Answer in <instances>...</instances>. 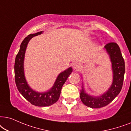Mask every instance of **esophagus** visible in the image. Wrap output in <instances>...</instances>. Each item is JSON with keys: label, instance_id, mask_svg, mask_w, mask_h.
Listing matches in <instances>:
<instances>
[{"label": "esophagus", "instance_id": "34e87169", "mask_svg": "<svg viewBox=\"0 0 131 131\" xmlns=\"http://www.w3.org/2000/svg\"><path fill=\"white\" fill-rule=\"evenodd\" d=\"M80 64L78 63H75L73 64V68H74V69H78L80 68Z\"/></svg>", "mask_w": 131, "mask_h": 131}]
</instances>
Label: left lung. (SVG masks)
Instances as JSON below:
<instances>
[{
	"instance_id": "1",
	"label": "left lung",
	"mask_w": 131,
	"mask_h": 131,
	"mask_svg": "<svg viewBox=\"0 0 131 131\" xmlns=\"http://www.w3.org/2000/svg\"><path fill=\"white\" fill-rule=\"evenodd\" d=\"M105 48L110 56L112 64V84L105 93L99 97H93L87 94L83 86L80 92V99L82 102L85 105L93 108H99L109 104L119 94L123 86L125 66L119 47L116 42H110L105 45Z\"/></svg>"
}]
</instances>
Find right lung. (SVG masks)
<instances>
[{
  "mask_svg": "<svg viewBox=\"0 0 131 131\" xmlns=\"http://www.w3.org/2000/svg\"><path fill=\"white\" fill-rule=\"evenodd\" d=\"M42 32L43 31H41L36 34H30L24 38L21 43L20 50L15 57L14 64L15 81L18 91L30 103L38 107L50 106L58 101L63 85L72 72V68L70 67L61 72L57 77L53 88L46 92L39 93L34 91L29 87L26 80L24 72V59L26 49L29 41L34 36L41 35Z\"/></svg>",
  "mask_w": 131,
  "mask_h": 131,
  "instance_id": "1",
  "label": "right lung"
}]
</instances>
